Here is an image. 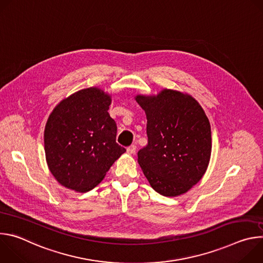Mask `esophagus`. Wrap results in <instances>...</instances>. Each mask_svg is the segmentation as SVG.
Wrapping results in <instances>:
<instances>
[{
  "mask_svg": "<svg viewBox=\"0 0 263 263\" xmlns=\"http://www.w3.org/2000/svg\"><path fill=\"white\" fill-rule=\"evenodd\" d=\"M136 152V145L132 144L129 147H127V153L128 154H134Z\"/></svg>",
  "mask_w": 263,
  "mask_h": 263,
  "instance_id": "esophagus-1",
  "label": "esophagus"
}]
</instances>
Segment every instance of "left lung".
I'll use <instances>...</instances> for the list:
<instances>
[{
	"label": "left lung",
	"mask_w": 263,
	"mask_h": 263,
	"mask_svg": "<svg viewBox=\"0 0 263 263\" xmlns=\"http://www.w3.org/2000/svg\"><path fill=\"white\" fill-rule=\"evenodd\" d=\"M135 100L146 116L147 144L137 153L143 175L164 197L187 193L210 161L211 128L205 111L191 95L167 88Z\"/></svg>",
	"instance_id": "1"
}]
</instances>
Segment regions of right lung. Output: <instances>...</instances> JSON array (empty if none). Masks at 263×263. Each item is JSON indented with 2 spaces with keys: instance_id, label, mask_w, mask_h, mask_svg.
Segmentation results:
<instances>
[{
  "instance_id": "right-lung-1",
  "label": "right lung",
  "mask_w": 263,
  "mask_h": 263,
  "mask_svg": "<svg viewBox=\"0 0 263 263\" xmlns=\"http://www.w3.org/2000/svg\"><path fill=\"white\" fill-rule=\"evenodd\" d=\"M111 95L99 87L71 93L58 103L44 133L48 167L77 193L91 191L125 152L116 141L117 124L108 109Z\"/></svg>"
}]
</instances>
